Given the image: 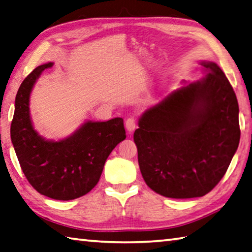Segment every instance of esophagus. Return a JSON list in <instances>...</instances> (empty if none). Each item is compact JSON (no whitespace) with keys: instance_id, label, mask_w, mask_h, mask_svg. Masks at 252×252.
Instances as JSON below:
<instances>
[{"instance_id":"obj_1","label":"esophagus","mask_w":252,"mask_h":252,"mask_svg":"<svg viewBox=\"0 0 252 252\" xmlns=\"http://www.w3.org/2000/svg\"><path fill=\"white\" fill-rule=\"evenodd\" d=\"M125 126H126V129L128 132H132L137 127V123H136V120L134 117H129L128 120L126 121L125 123Z\"/></svg>"}]
</instances>
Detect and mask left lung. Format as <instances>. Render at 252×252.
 <instances>
[{"instance_id": "1", "label": "left lung", "mask_w": 252, "mask_h": 252, "mask_svg": "<svg viewBox=\"0 0 252 252\" xmlns=\"http://www.w3.org/2000/svg\"><path fill=\"white\" fill-rule=\"evenodd\" d=\"M201 64L206 77L148 108L134 132L142 178L165 197H201L211 192L239 145L234 89L215 63Z\"/></svg>"}]
</instances>
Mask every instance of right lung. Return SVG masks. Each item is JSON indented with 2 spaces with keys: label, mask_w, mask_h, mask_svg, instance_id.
<instances>
[{
  "label": "right lung",
  "mask_w": 252,
  "mask_h": 252,
  "mask_svg": "<svg viewBox=\"0 0 252 252\" xmlns=\"http://www.w3.org/2000/svg\"><path fill=\"white\" fill-rule=\"evenodd\" d=\"M52 63L27 75L18 89L11 125V139L26 179L38 193L54 200L83 196L97 184L112 150L126 138L123 118L87 122L60 141L37 134L30 116V95L36 80Z\"/></svg>",
  "instance_id": "1"
}]
</instances>
